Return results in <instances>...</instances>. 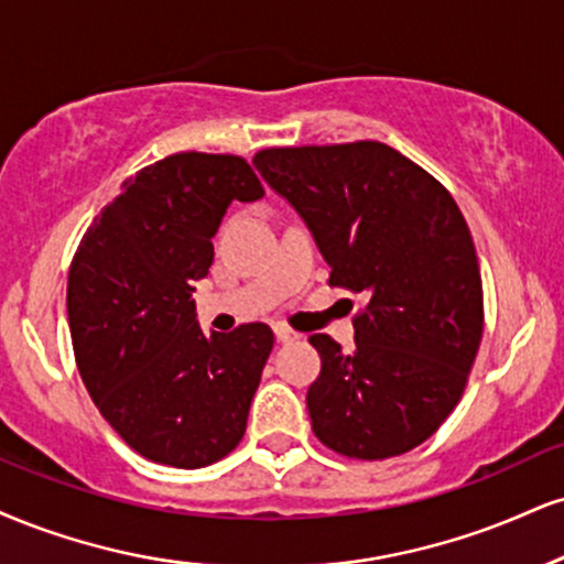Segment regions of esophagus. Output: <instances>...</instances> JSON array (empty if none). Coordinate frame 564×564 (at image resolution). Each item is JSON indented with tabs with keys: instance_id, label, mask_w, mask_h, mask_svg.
<instances>
[{
	"instance_id": "34e87169",
	"label": "esophagus",
	"mask_w": 564,
	"mask_h": 564,
	"mask_svg": "<svg viewBox=\"0 0 564 564\" xmlns=\"http://www.w3.org/2000/svg\"><path fill=\"white\" fill-rule=\"evenodd\" d=\"M273 330H275V338H278V341H281V344H289V341H294V338H300V336L294 334V330L286 328V325H275Z\"/></svg>"
}]
</instances>
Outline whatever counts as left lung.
<instances>
[{
	"label": "left lung",
	"instance_id": "left-lung-1",
	"mask_svg": "<svg viewBox=\"0 0 564 564\" xmlns=\"http://www.w3.org/2000/svg\"><path fill=\"white\" fill-rule=\"evenodd\" d=\"M254 167L304 220L330 286L368 296L355 349L310 338L323 359L307 391L312 431L357 459L415 449L457 406L484 336L478 254L457 202L381 141L264 149Z\"/></svg>",
	"mask_w": 564,
	"mask_h": 564
}]
</instances>
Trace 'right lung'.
I'll return each mask as SVG.
<instances>
[{
  "label": "right lung",
  "instance_id": "right-lung-1",
  "mask_svg": "<svg viewBox=\"0 0 564 564\" xmlns=\"http://www.w3.org/2000/svg\"><path fill=\"white\" fill-rule=\"evenodd\" d=\"M264 192L247 160L181 152L128 178L67 278L73 351L94 404L152 463L205 467L236 449L273 330H202L192 300L234 202Z\"/></svg>",
  "mask_w": 564,
  "mask_h": 564
}]
</instances>
